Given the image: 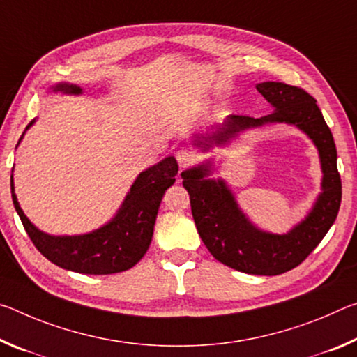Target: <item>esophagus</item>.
<instances>
[{"mask_svg": "<svg viewBox=\"0 0 357 357\" xmlns=\"http://www.w3.org/2000/svg\"><path fill=\"white\" fill-rule=\"evenodd\" d=\"M175 158H177V162H178V166L180 167H188V166H191L192 162L196 161V156H195V153H192L191 150H188V149H180V150H177L175 151Z\"/></svg>", "mask_w": 357, "mask_h": 357, "instance_id": "esophagus-1", "label": "esophagus"}]
</instances>
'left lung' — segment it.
Returning <instances> with one entry per match:
<instances>
[{
  "label": "left lung",
  "instance_id": "obj_1",
  "mask_svg": "<svg viewBox=\"0 0 357 357\" xmlns=\"http://www.w3.org/2000/svg\"><path fill=\"white\" fill-rule=\"evenodd\" d=\"M273 112L261 119L227 115L221 125L192 136V145L201 151L226 147L238 134L264 125H293L307 134L319 155L321 192L310 212L286 234L259 229L248 220L236 196L223 178H212L213 162L182 172L183 186L190 195L192 218L197 232L215 259L238 272L251 275H280L301 264L318 247L337 218L342 202V182L337 171V149L329 126L317 106V99L299 86L282 82L256 85Z\"/></svg>",
  "mask_w": 357,
  "mask_h": 357
}]
</instances>
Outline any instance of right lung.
<instances>
[{"mask_svg": "<svg viewBox=\"0 0 357 357\" xmlns=\"http://www.w3.org/2000/svg\"><path fill=\"white\" fill-rule=\"evenodd\" d=\"M49 90L54 93L60 91L63 95L84 93L79 85L68 82H60ZM34 121L36 119L31 120L23 131L19 144ZM177 172L178 165L174 156H167L155 166L145 169L134 180L114 218L95 231L77 234V236H50L38 229L23 213L17 201L13 175H10V192L23 227L47 259L66 271L90 273V275H109V273L128 271L147 253L153 237V227L162 195L169 186L174 185Z\"/></svg>", "mask_w": 357, "mask_h": 357, "instance_id": "add662e5", "label": "right lung"}]
</instances>
